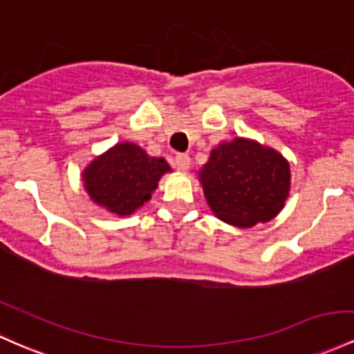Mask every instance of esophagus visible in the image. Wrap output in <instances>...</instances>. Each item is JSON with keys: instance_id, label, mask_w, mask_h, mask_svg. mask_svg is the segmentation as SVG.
Listing matches in <instances>:
<instances>
[{"instance_id": "obj_1", "label": "esophagus", "mask_w": 354, "mask_h": 354, "mask_svg": "<svg viewBox=\"0 0 354 354\" xmlns=\"http://www.w3.org/2000/svg\"><path fill=\"white\" fill-rule=\"evenodd\" d=\"M174 165H176V168L180 171H188L189 165H192V159H189L188 154H176Z\"/></svg>"}]
</instances>
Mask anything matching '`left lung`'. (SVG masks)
Returning a JSON list of instances; mask_svg holds the SVG:
<instances>
[{
    "mask_svg": "<svg viewBox=\"0 0 354 354\" xmlns=\"http://www.w3.org/2000/svg\"><path fill=\"white\" fill-rule=\"evenodd\" d=\"M209 208L221 221L250 228L284 208L290 188L289 162L250 139L220 142L200 171Z\"/></svg>",
    "mask_w": 354,
    "mask_h": 354,
    "instance_id": "8db88e82",
    "label": "left lung"
}]
</instances>
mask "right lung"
<instances>
[{
  "instance_id": "right-lung-1",
  "label": "right lung",
  "mask_w": 354,
  "mask_h": 354,
  "mask_svg": "<svg viewBox=\"0 0 354 354\" xmlns=\"http://www.w3.org/2000/svg\"><path fill=\"white\" fill-rule=\"evenodd\" d=\"M168 171L169 165L162 158L147 156L133 142H118L84 169L82 180L94 203L126 216L151 200L158 181Z\"/></svg>"
}]
</instances>
